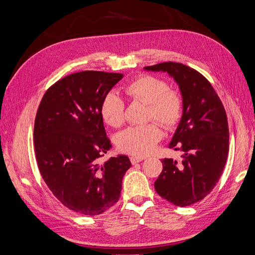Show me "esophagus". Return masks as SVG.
I'll use <instances>...</instances> for the list:
<instances>
[{"label":"esophagus","mask_w":255,"mask_h":255,"mask_svg":"<svg viewBox=\"0 0 255 255\" xmlns=\"http://www.w3.org/2000/svg\"><path fill=\"white\" fill-rule=\"evenodd\" d=\"M141 160H143V157H137V156L130 157V163H132L133 165L139 163V161H141Z\"/></svg>","instance_id":"esophagus-1"}]
</instances>
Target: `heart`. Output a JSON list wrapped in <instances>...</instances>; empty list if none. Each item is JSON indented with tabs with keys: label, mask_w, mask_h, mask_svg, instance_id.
<instances>
[{
	"label": "heart",
	"mask_w": 255,
	"mask_h": 255,
	"mask_svg": "<svg viewBox=\"0 0 255 255\" xmlns=\"http://www.w3.org/2000/svg\"><path fill=\"white\" fill-rule=\"evenodd\" d=\"M125 92L134 101L148 104V119H155L168 129L179 123L183 113V100L175 90L169 89L168 84L156 76L142 74L128 82ZM106 125L119 128L125 121V102L115 92H109L100 107ZM161 129L157 122L142 127H130L117 136L118 148L130 155L145 156L155 150L161 139Z\"/></svg>",
	"instance_id": "heart-1"
}]
</instances>
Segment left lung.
<instances>
[{
    "instance_id": "obj_1",
    "label": "left lung",
    "mask_w": 255,
    "mask_h": 255,
    "mask_svg": "<svg viewBox=\"0 0 255 255\" xmlns=\"http://www.w3.org/2000/svg\"><path fill=\"white\" fill-rule=\"evenodd\" d=\"M172 76L183 99V115L169 148L182 151V160L164 158L154 183L157 194L176 206L204 199L216 186L229 153V127L225 107L215 89L195 69L180 63L144 67Z\"/></svg>"
}]
</instances>
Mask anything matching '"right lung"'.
Returning <instances> with one entry per match:
<instances>
[{"instance_id":"1","label":"right lung","mask_w":255,"mask_h":255,"mask_svg":"<svg viewBox=\"0 0 255 255\" xmlns=\"http://www.w3.org/2000/svg\"><path fill=\"white\" fill-rule=\"evenodd\" d=\"M121 73L82 71L65 76L45 92L34 126L38 168L45 184L69 210L96 216L120 198L132 166L127 155L99 158L112 148L100 107Z\"/></svg>"}]
</instances>
